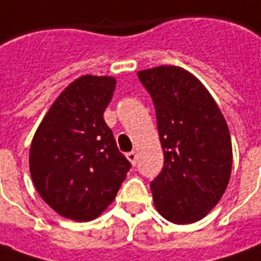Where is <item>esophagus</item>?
I'll return each instance as SVG.
<instances>
[{
	"mask_svg": "<svg viewBox=\"0 0 261 261\" xmlns=\"http://www.w3.org/2000/svg\"><path fill=\"white\" fill-rule=\"evenodd\" d=\"M126 158H127V161L130 162L132 165H136V161H138V153L135 152V150H132V152H129V153H126Z\"/></svg>",
	"mask_w": 261,
	"mask_h": 261,
	"instance_id": "34e87169",
	"label": "esophagus"
}]
</instances>
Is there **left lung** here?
Returning <instances> with one entry per match:
<instances>
[{
  "label": "left lung",
  "mask_w": 261,
  "mask_h": 261,
  "mask_svg": "<svg viewBox=\"0 0 261 261\" xmlns=\"http://www.w3.org/2000/svg\"><path fill=\"white\" fill-rule=\"evenodd\" d=\"M152 96L165 163L150 183L156 210L195 223L222 199L231 173V139L216 100L195 75L162 65L138 72Z\"/></svg>",
  "instance_id": "1"
}]
</instances>
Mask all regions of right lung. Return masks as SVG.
<instances>
[{"label":"right lung","mask_w":261,"mask_h":261,"mask_svg":"<svg viewBox=\"0 0 261 261\" xmlns=\"http://www.w3.org/2000/svg\"><path fill=\"white\" fill-rule=\"evenodd\" d=\"M115 86L113 76L75 79L52 103L32 138V182L59 216L75 222L100 216L130 169L103 119Z\"/></svg>","instance_id":"1"}]
</instances>
